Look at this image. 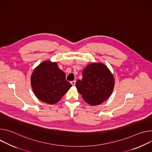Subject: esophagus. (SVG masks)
<instances>
[{"label":"esophagus","mask_w":152,"mask_h":152,"mask_svg":"<svg viewBox=\"0 0 152 152\" xmlns=\"http://www.w3.org/2000/svg\"><path fill=\"white\" fill-rule=\"evenodd\" d=\"M71 85L72 86H75V83H76V80H73V81H71Z\"/></svg>","instance_id":"esophagus-1"}]
</instances>
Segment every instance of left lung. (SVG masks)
Returning <instances> with one entry per match:
<instances>
[{
	"label": "left lung",
	"mask_w": 152,
	"mask_h": 152,
	"mask_svg": "<svg viewBox=\"0 0 152 152\" xmlns=\"http://www.w3.org/2000/svg\"><path fill=\"white\" fill-rule=\"evenodd\" d=\"M82 75V80H78L76 83V88L89 104H100L111 95L115 80L104 64L94 63L88 64L83 69Z\"/></svg>",
	"instance_id": "left-lung-1"
}]
</instances>
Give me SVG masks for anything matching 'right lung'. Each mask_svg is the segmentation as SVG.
Returning <instances> with one entry per match:
<instances>
[{
  "label": "right lung",
  "mask_w": 152,
  "mask_h": 152,
  "mask_svg": "<svg viewBox=\"0 0 152 152\" xmlns=\"http://www.w3.org/2000/svg\"><path fill=\"white\" fill-rule=\"evenodd\" d=\"M31 83L37 98L49 104L57 103L72 85L56 62L45 61L34 70Z\"/></svg>",
  "instance_id": "right-lung-1"
}]
</instances>
